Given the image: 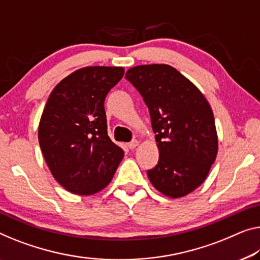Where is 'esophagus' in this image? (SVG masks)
Instances as JSON below:
<instances>
[{
  "label": "esophagus",
  "instance_id": "esophagus-1",
  "mask_svg": "<svg viewBox=\"0 0 260 260\" xmlns=\"http://www.w3.org/2000/svg\"><path fill=\"white\" fill-rule=\"evenodd\" d=\"M138 145H139V141H138V140H132L127 146H128L129 149H134L135 147H137Z\"/></svg>",
  "mask_w": 260,
  "mask_h": 260
}]
</instances>
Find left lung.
Instances as JSON below:
<instances>
[{
  "instance_id": "8db88e82",
  "label": "left lung",
  "mask_w": 260,
  "mask_h": 260,
  "mask_svg": "<svg viewBox=\"0 0 260 260\" xmlns=\"http://www.w3.org/2000/svg\"><path fill=\"white\" fill-rule=\"evenodd\" d=\"M126 79L149 110L158 162L147 170L155 189L180 199L207 179L218 152L214 113L190 80L167 64L139 65Z\"/></svg>"
}]
</instances>
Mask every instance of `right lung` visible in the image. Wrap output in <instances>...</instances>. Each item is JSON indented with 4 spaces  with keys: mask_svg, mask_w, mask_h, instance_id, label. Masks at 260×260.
<instances>
[{
    "mask_svg": "<svg viewBox=\"0 0 260 260\" xmlns=\"http://www.w3.org/2000/svg\"><path fill=\"white\" fill-rule=\"evenodd\" d=\"M117 67H87L53 88L42 113L38 141L52 176L68 191L93 195L113 179L123 150L107 135V93L122 78Z\"/></svg>",
    "mask_w": 260,
    "mask_h": 260,
    "instance_id": "obj_1",
    "label": "right lung"
}]
</instances>
